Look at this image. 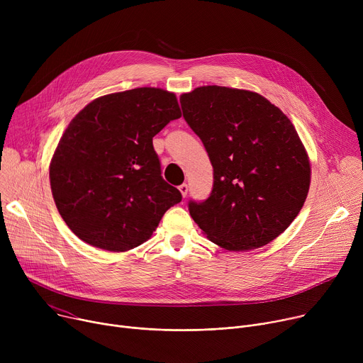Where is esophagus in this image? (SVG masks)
<instances>
[{
  "label": "esophagus",
  "instance_id": "obj_1",
  "mask_svg": "<svg viewBox=\"0 0 363 363\" xmlns=\"http://www.w3.org/2000/svg\"><path fill=\"white\" fill-rule=\"evenodd\" d=\"M178 188H179L182 196H186V194H188V185H186V184H182V185H179Z\"/></svg>",
  "mask_w": 363,
  "mask_h": 363
}]
</instances>
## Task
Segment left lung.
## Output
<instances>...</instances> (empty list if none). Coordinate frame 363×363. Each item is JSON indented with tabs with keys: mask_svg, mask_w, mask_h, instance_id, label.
<instances>
[{
	"mask_svg": "<svg viewBox=\"0 0 363 363\" xmlns=\"http://www.w3.org/2000/svg\"><path fill=\"white\" fill-rule=\"evenodd\" d=\"M179 101L214 171L208 199L189 201L191 217L223 249L268 245L298 216L310 188V160L295 127L246 89L207 85Z\"/></svg>",
	"mask_w": 363,
	"mask_h": 363,
	"instance_id": "1",
	"label": "left lung"
}]
</instances>
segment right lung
<instances>
[{"mask_svg":"<svg viewBox=\"0 0 363 363\" xmlns=\"http://www.w3.org/2000/svg\"><path fill=\"white\" fill-rule=\"evenodd\" d=\"M179 117L175 94L145 86L96 98L72 118L49 178L59 214L81 240L110 252L138 247L182 200L153 149Z\"/></svg>","mask_w":363,"mask_h":363,"instance_id":"add662e5","label":"right lung"}]
</instances>
